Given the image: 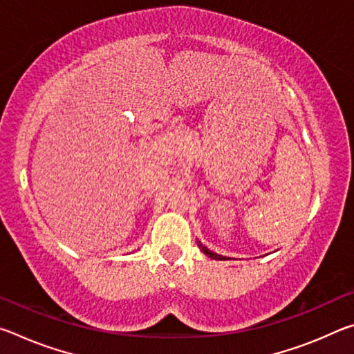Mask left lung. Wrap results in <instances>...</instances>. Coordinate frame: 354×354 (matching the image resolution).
<instances>
[{"mask_svg": "<svg viewBox=\"0 0 354 354\" xmlns=\"http://www.w3.org/2000/svg\"><path fill=\"white\" fill-rule=\"evenodd\" d=\"M198 247L201 248L203 253H205L206 256L211 257V259H217V261H226V259H227L226 256H220V254H217V253H214V251H211V250H209V248H206L205 245H203L201 242H198Z\"/></svg>", "mask_w": 354, "mask_h": 354, "instance_id": "obj_1", "label": "left lung"}]
</instances>
